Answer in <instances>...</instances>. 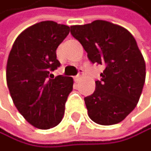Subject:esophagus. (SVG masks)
I'll return each mask as SVG.
<instances>
[{
	"label": "esophagus",
	"instance_id": "esophagus-1",
	"mask_svg": "<svg viewBox=\"0 0 151 151\" xmlns=\"http://www.w3.org/2000/svg\"><path fill=\"white\" fill-rule=\"evenodd\" d=\"M83 74V70L82 68H80V69H79V73H78V75H76V76L74 77V80H75V82H78L79 80L82 78Z\"/></svg>",
	"mask_w": 151,
	"mask_h": 151
}]
</instances>
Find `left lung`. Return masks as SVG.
I'll return each instance as SVG.
<instances>
[{
    "instance_id": "8db88e82",
    "label": "left lung",
    "mask_w": 151,
    "mask_h": 151,
    "mask_svg": "<svg viewBox=\"0 0 151 151\" xmlns=\"http://www.w3.org/2000/svg\"><path fill=\"white\" fill-rule=\"evenodd\" d=\"M70 34L92 64L105 67L94 93L84 98L89 117L99 125L121 122L136 107L146 80V63L134 37L105 20L70 26Z\"/></svg>"
}]
</instances>
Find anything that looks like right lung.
<instances>
[{
	"label": "right lung",
	"mask_w": 151,
	"mask_h": 151,
	"mask_svg": "<svg viewBox=\"0 0 151 151\" xmlns=\"http://www.w3.org/2000/svg\"><path fill=\"white\" fill-rule=\"evenodd\" d=\"M69 27L52 20L32 25L12 46L6 65V82L15 106L38 129L57 126L73 88L71 77L50 74L60 67L56 49Z\"/></svg>",
	"instance_id": "add662e5"
}]
</instances>
